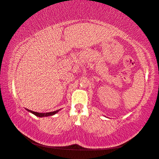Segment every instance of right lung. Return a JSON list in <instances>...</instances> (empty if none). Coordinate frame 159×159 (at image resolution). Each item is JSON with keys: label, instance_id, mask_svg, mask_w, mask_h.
I'll use <instances>...</instances> for the list:
<instances>
[{"label": "right lung", "instance_id": "right-lung-1", "mask_svg": "<svg viewBox=\"0 0 159 159\" xmlns=\"http://www.w3.org/2000/svg\"><path fill=\"white\" fill-rule=\"evenodd\" d=\"M29 112L33 113V115H35V116H39V117H43V116H52V115H55L56 113H57L59 110H56L54 111V112H46V113H39V112H33L32 110H28L26 109Z\"/></svg>", "mask_w": 159, "mask_h": 159}]
</instances>
